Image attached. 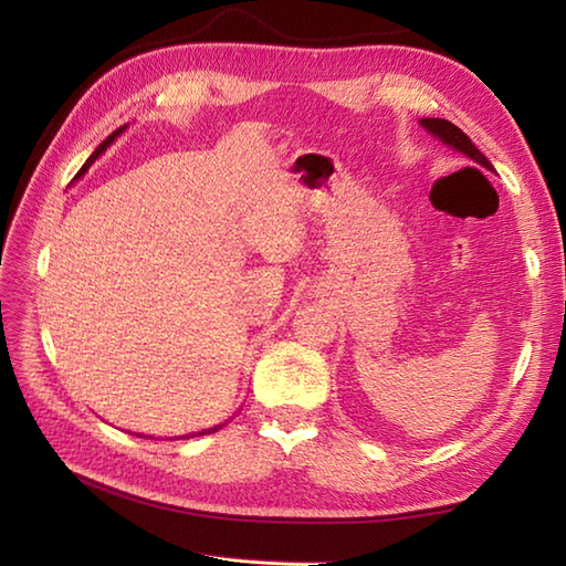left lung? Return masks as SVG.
I'll list each match as a JSON object with an SVG mask.
<instances>
[{"mask_svg": "<svg viewBox=\"0 0 566 566\" xmlns=\"http://www.w3.org/2000/svg\"><path fill=\"white\" fill-rule=\"evenodd\" d=\"M420 126H423L428 134L440 138L444 146H450L454 150L464 153L467 158H472L474 163L486 167V170H494V167H491V163L484 158V153L479 150L472 140H469V136L464 134V130L457 128L452 122H448V118H420Z\"/></svg>", "mask_w": 566, "mask_h": 566, "instance_id": "obj_1", "label": "left lung"}]
</instances>
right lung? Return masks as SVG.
Returning a JSON list of instances; mask_svg holds the SVG:
<instances>
[{
  "label": "right lung",
  "instance_id": "right-lung-1",
  "mask_svg": "<svg viewBox=\"0 0 566 566\" xmlns=\"http://www.w3.org/2000/svg\"><path fill=\"white\" fill-rule=\"evenodd\" d=\"M122 130H124V128H118V130H114V134H112L109 138H106V140L102 143V146H99L97 150H94V153L90 155V160L82 165V170L77 172V177H80V175H84V172H87V167H90V165H92L94 160H97V158H99V155H102V153H104L106 148H109V143H114V138H116L118 134H122ZM216 430H219V426H216V428H209V430H201V432H197V436H207V432H216ZM182 438H187V436H182ZM189 438H195V436H189Z\"/></svg>",
  "mask_w": 566,
  "mask_h": 566
}]
</instances>
